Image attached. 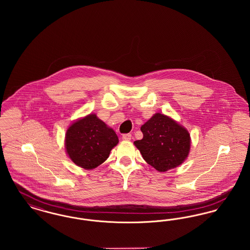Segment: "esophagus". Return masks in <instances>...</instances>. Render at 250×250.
I'll return each instance as SVG.
<instances>
[{"mask_svg":"<svg viewBox=\"0 0 250 250\" xmlns=\"http://www.w3.org/2000/svg\"><path fill=\"white\" fill-rule=\"evenodd\" d=\"M122 139L124 140V141H130L131 140V134H123V136H122Z\"/></svg>","mask_w":250,"mask_h":250,"instance_id":"1","label":"esophagus"}]
</instances>
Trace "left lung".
Wrapping results in <instances>:
<instances>
[{"mask_svg":"<svg viewBox=\"0 0 250 250\" xmlns=\"http://www.w3.org/2000/svg\"><path fill=\"white\" fill-rule=\"evenodd\" d=\"M143 140L134 142L143 159L158 171L182 164L190 149V135L164 114L156 113L141 127Z\"/></svg>","mask_w":250,"mask_h":250,"instance_id":"left-lung-1","label":"left lung"}]
</instances>
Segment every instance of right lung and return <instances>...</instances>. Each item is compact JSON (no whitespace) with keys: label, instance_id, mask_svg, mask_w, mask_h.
Here are the masks:
<instances>
[{"label":"right lung","instance_id":"1","mask_svg":"<svg viewBox=\"0 0 250 250\" xmlns=\"http://www.w3.org/2000/svg\"><path fill=\"white\" fill-rule=\"evenodd\" d=\"M118 143L114 130L107 127L95 114L75 122L65 134L67 155L76 165L85 169L102 164Z\"/></svg>","mask_w":250,"mask_h":250}]
</instances>
